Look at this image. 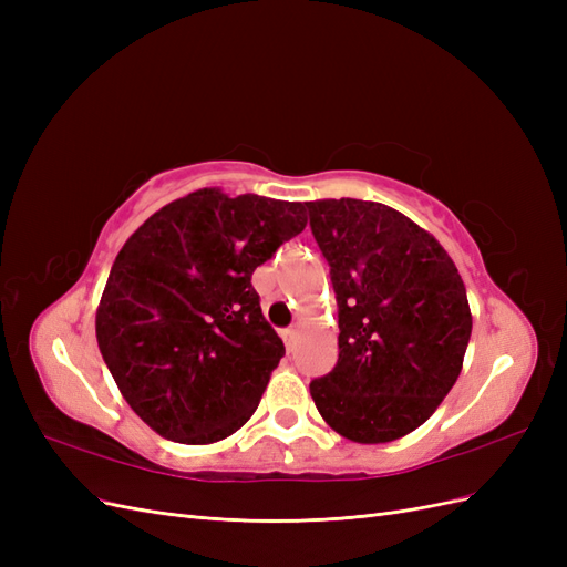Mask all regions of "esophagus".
<instances>
[{"instance_id": "1", "label": "esophagus", "mask_w": 567, "mask_h": 567, "mask_svg": "<svg viewBox=\"0 0 567 567\" xmlns=\"http://www.w3.org/2000/svg\"><path fill=\"white\" fill-rule=\"evenodd\" d=\"M298 336H300V331L296 329H286V331H281V338H284V342H286V350L288 352H293V348H296V342H298Z\"/></svg>"}]
</instances>
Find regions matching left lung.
Instances as JSON below:
<instances>
[{
	"instance_id": "obj_1",
	"label": "left lung",
	"mask_w": 567,
	"mask_h": 567,
	"mask_svg": "<svg viewBox=\"0 0 567 567\" xmlns=\"http://www.w3.org/2000/svg\"><path fill=\"white\" fill-rule=\"evenodd\" d=\"M338 300V362L310 383L321 419L359 444L416 431L447 398L473 317L437 238L383 203H307Z\"/></svg>"
}]
</instances>
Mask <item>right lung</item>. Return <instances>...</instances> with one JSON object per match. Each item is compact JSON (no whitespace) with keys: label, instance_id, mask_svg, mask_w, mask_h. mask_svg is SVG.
Wrapping results in <instances>:
<instances>
[{"label":"right lung","instance_id":"1","mask_svg":"<svg viewBox=\"0 0 567 567\" xmlns=\"http://www.w3.org/2000/svg\"><path fill=\"white\" fill-rule=\"evenodd\" d=\"M305 225V203L198 188L127 238L99 302L96 342L151 431L210 444L255 414L286 348L250 277Z\"/></svg>","mask_w":567,"mask_h":567}]
</instances>
